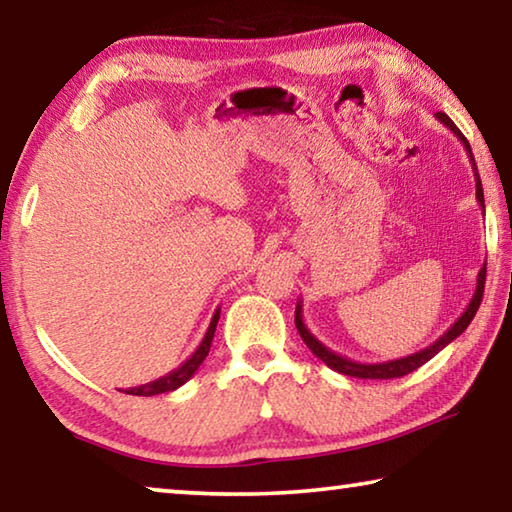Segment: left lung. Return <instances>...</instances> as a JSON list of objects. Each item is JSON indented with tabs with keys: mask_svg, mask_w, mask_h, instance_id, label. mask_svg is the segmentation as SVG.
<instances>
[{
	"mask_svg": "<svg viewBox=\"0 0 512 512\" xmlns=\"http://www.w3.org/2000/svg\"><path fill=\"white\" fill-rule=\"evenodd\" d=\"M436 117L443 121V124L452 131L458 140L463 142L467 155H470V162H472V169H474V180H476V201H479V205L485 210V201H483V187H481V178H479V171H476V162H474V155H472V149H470V142L465 140V135L458 131L456 124L452 119H449L445 112H436ZM483 287H485V264L479 271V277H476V291L474 296L470 300V305H467V309L463 311L461 316H458L456 323L447 329V332L440 336L438 341H433L431 345H427V348L420 350V352H413L409 354V357H402V359H393V361H381V363H359V361H352L348 357H341V354L332 352L329 348H325L323 343H320L314 334L309 332L305 320H302V302L298 300L296 305V327L298 332L302 336V341L307 343V348L316 354V357L325 363V366H329L336 372H341V375H348V377H359V379H395V377H404L409 375V372L418 370L420 366H424L429 359L436 357V354L447 348L449 343H452L456 336H461L467 325L472 323V318L476 314V309H479L481 305V298H483Z\"/></svg>",
	"mask_w": 512,
	"mask_h": 512,
	"instance_id": "left-lung-1",
	"label": "left lung"
}]
</instances>
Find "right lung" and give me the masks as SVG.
I'll return each instance as SVG.
<instances>
[{"mask_svg":"<svg viewBox=\"0 0 512 512\" xmlns=\"http://www.w3.org/2000/svg\"><path fill=\"white\" fill-rule=\"evenodd\" d=\"M219 316H221V309H216L212 320H210V327H207V332H205V336H203L201 345H198L196 352L183 363V366L176 368V370H171L169 375H164V377H160V379L149 381V384H142V386H135V388H126V391H121V393L151 397V395H160V393L176 391V388L183 386L185 381L192 379L194 372L198 370V366H201V363L205 361L207 352H210V345H212L214 332H216V323H219Z\"/></svg>","mask_w":512,"mask_h":512,"instance_id":"right-lung-1","label":"right lung"}]
</instances>
